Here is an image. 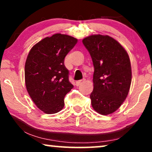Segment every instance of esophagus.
Here are the masks:
<instances>
[{
  "label": "esophagus",
  "instance_id": "34e87169",
  "mask_svg": "<svg viewBox=\"0 0 152 152\" xmlns=\"http://www.w3.org/2000/svg\"><path fill=\"white\" fill-rule=\"evenodd\" d=\"M84 81H85V79H83V80H79V81H77V82H76L77 86H80V85L81 84H82V83L84 82Z\"/></svg>",
  "mask_w": 152,
  "mask_h": 152
}]
</instances>
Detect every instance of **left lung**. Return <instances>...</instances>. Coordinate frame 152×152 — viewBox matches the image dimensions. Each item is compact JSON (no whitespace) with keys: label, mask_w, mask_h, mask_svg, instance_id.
<instances>
[{"label":"left lung","mask_w":152,"mask_h":152,"mask_svg":"<svg viewBox=\"0 0 152 152\" xmlns=\"http://www.w3.org/2000/svg\"><path fill=\"white\" fill-rule=\"evenodd\" d=\"M82 43L94 66L91 105L98 113L109 115L127 97L132 82L129 57L124 48L108 35H91Z\"/></svg>","instance_id":"obj_1"}]
</instances>
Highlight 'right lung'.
<instances>
[{"label":"right lung","instance_id":"right-lung-1","mask_svg":"<svg viewBox=\"0 0 152 152\" xmlns=\"http://www.w3.org/2000/svg\"><path fill=\"white\" fill-rule=\"evenodd\" d=\"M77 39L55 34L45 37L30 50L25 65L27 91L41 111L53 114L64 107V97L73 88L64 58Z\"/></svg>","mask_w":152,"mask_h":152}]
</instances>
